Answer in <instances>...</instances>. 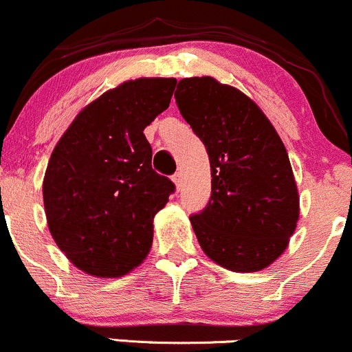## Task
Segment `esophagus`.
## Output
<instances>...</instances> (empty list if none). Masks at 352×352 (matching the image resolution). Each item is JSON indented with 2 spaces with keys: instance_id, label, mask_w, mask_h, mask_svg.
Returning <instances> with one entry per match:
<instances>
[{
  "instance_id": "obj_1",
  "label": "esophagus",
  "mask_w": 352,
  "mask_h": 352,
  "mask_svg": "<svg viewBox=\"0 0 352 352\" xmlns=\"http://www.w3.org/2000/svg\"><path fill=\"white\" fill-rule=\"evenodd\" d=\"M173 183H175L176 190H179V188L183 186V176H181V173H176V175L173 176Z\"/></svg>"
}]
</instances>
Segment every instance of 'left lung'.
<instances>
[{"mask_svg":"<svg viewBox=\"0 0 352 352\" xmlns=\"http://www.w3.org/2000/svg\"><path fill=\"white\" fill-rule=\"evenodd\" d=\"M175 97L210 161V200L190 217L201 250L232 272L272 265L299 219L298 184L279 133L255 100L214 76L179 80Z\"/></svg>","mask_w":352,"mask_h":352,"instance_id":"1","label":"left lung"}]
</instances>
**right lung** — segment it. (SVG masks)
Returning <instances> with one entry per match:
<instances>
[{
    "label": "right lung",
    "mask_w": 352,
    "mask_h": 352,
    "mask_svg": "<svg viewBox=\"0 0 352 352\" xmlns=\"http://www.w3.org/2000/svg\"><path fill=\"white\" fill-rule=\"evenodd\" d=\"M176 78L123 82L87 104L51 154L43 181L47 228L66 258L102 279L137 269L154 217L175 191L152 169L144 130L166 111Z\"/></svg>",
    "instance_id": "obj_1"
}]
</instances>
